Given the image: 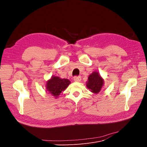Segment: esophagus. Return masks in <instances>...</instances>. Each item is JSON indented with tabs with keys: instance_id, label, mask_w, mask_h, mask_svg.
I'll list each match as a JSON object with an SVG mask.
<instances>
[{
	"instance_id": "34e87169",
	"label": "esophagus",
	"mask_w": 147,
	"mask_h": 147,
	"mask_svg": "<svg viewBox=\"0 0 147 147\" xmlns=\"http://www.w3.org/2000/svg\"><path fill=\"white\" fill-rule=\"evenodd\" d=\"M74 80L75 82H80L81 81V77L80 76H75L74 77Z\"/></svg>"
}]
</instances>
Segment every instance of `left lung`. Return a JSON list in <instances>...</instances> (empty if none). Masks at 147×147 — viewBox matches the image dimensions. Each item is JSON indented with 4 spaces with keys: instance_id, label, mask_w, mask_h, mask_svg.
Instances as JSON below:
<instances>
[{
    "instance_id": "1",
    "label": "left lung",
    "mask_w": 147,
    "mask_h": 147,
    "mask_svg": "<svg viewBox=\"0 0 147 147\" xmlns=\"http://www.w3.org/2000/svg\"><path fill=\"white\" fill-rule=\"evenodd\" d=\"M103 84L104 80L100 77L99 74L94 72L89 76L86 86L92 92L97 94L101 90Z\"/></svg>"
}]
</instances>
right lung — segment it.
<instances>
[{
    "mask_svg": "<svg viewBox=\"0 0 147 147\" xmlns=\"http://www.w3.org/2000/svg\"><path fill=\"white\" fill-rule=\"evenodd\" d=\"M70 83V82L67 79H61L58 77L53 76L47 83V90L52 96L56 97L67 88Z\"/></svg>",
    "mask_w": 147,
    "mask_h": 147,
    "instance_id": "obj_1",
    "label": "right lung"
}]
</instances>
